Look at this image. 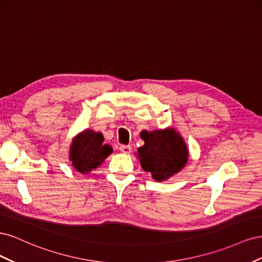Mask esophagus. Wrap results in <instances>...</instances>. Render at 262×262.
Returning <instances> with one entry per match:
<instances>
[{
	"instance_id": "esophagus-1",
	"label": "esophagus",
	"mask_w": 262,
	"mask_h": 262,
	"mask_svg": "<svg viewBox=\"0 0 262 262\" xmlns=\"http://www.w3.org/2000/svg\"><path fill=\"white\" fill-rule=\"evenodd\" d=\"M119 149L121 150L122 153H124V154H130L131 153V146L130 145H121L120 147H119Z\"/></svg>"
}]
</instances>
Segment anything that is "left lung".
I'll return each instance as SVG.
<instances>
[{
  "instance_id": "obj_1",
  "label": "left lung",
  "mask_w": 262,
  "mask_h": 262,
  "mask_svg": "<svg viewBox=\"0 0 262 262\" xmlns=\"http://www.w3.org/2000/svg\"><path fill=\"white\" fill-rule=\"evenodd\" d=\"M144 145L138 148L141 167L156 181L169 179L188 162V148L184 139L173 128L142 131Z\"/></svg>"
}]
</instances>
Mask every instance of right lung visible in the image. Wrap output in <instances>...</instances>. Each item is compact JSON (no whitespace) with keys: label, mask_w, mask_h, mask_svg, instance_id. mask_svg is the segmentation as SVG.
I'll return each mask as SVG.
<instances>
[{"label":"right lung","mask_w":262,"mask_h":262,"mask_svg":"<svg viewBox=\"0 0 262 262\" xmlns=\"http://www.w3.org/2000/svg\"><path fill=\"white\" fill-rule=\"evenodd\" d=\"M113 153V147L104 144L100 132L84 130L74 138L70 147V161L72 166L82 173L97 168Z\"/></svg>","instance_id":"add662e5"}]
</instances>
